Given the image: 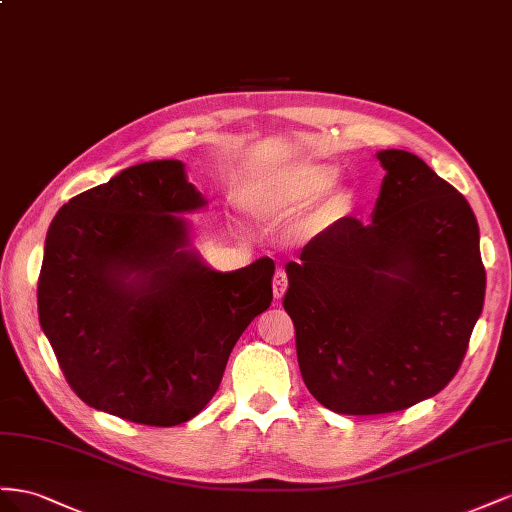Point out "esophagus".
I'll list each match as a JSON object with an SVG mask.
<instances>
[{
	"label": "esophagus",
	"instance_id": "1",
	"mask_svg": "<svg viewBox=\"0 0 512 512\" xmlns=\"http://www.w3.org/2000/svg\"><path fill=\"white\" fill-rule=\"evenodd\" d=\"M285 289H287V274H285V270L283 268H279L274 272V279H272V291H274V298L276 300H281L283 298V294H285Z\"/></svg>",
	"mask_w": 512,
	"mask_h": 512
}]
</instances>
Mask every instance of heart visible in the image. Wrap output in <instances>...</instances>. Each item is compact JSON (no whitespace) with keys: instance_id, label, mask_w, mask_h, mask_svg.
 <instances>
[{"instance_id":"obj_1","label":"heart","mask_w":512,"mask_h":512,"mask_svg":"<svg viewBox=\"0 0 512 512\" xmlns=\"http://www.w3.org/2000/svg\"><path fill=\"white\" fill-rule=\"evenodd\" d=\"M334 178H337V167L313 163V160L266 165L244 180L240 199L248 212L266 218H281L296 214L319 195H324ZM349 203H352V195L343 188L328 193L304 218L302 229L306 233H317L330 227L349 210Z\"/></svg>"}]
</instances>
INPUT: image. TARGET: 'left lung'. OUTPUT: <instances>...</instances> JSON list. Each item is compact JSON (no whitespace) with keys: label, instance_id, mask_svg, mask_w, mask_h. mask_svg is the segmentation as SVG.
Returning a JSON list of instances; mask_svg holds the SVG:
<instances>
[{"label":"left lung","instance_id":"left-lung-1","mask_svg":"<svg viewBox=\"0 0 512 512\" xmlns=\"http://www.w3.org/2000/svg\"><path fill=\"white\" fill-rule=\"evenodd\" d=\"M373 221L321 231L285 266L306 388L328 410H407L459 371L483 313L485 266L470 203L425 160L377 152Z\"/></svg>","mask_w":512,"mask_h":512}]
</instances>
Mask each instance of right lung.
Returning <instances> with one entry per match:
<instances>
[{
  "label": "right lung",
  "instance_id": "obj_1",
  "mask_svg": "<svg viewBox=\"0 0 512 512\" xmlns=\"http://www.w3.org/2000/svg\"><path fill=\"white\" fill-rule=\"evenodd\" d=\"M203 206L184 163L152 160L55 214L38 317L66 382L94 410L150 427L195 418L270 306V257L216 272L188 246L182 214Z\"/></svg>",
  "mask_w": 512,
  "mask_h": 512
}]
</instances>
